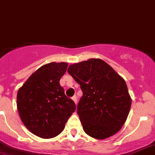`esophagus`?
I'll return each instance as SVG.
<instances>
[{"label":"esophagus","instance_id":"obj_1","mask_svg":"<svg viewBox=\"0 0 155 155\" xmlns=\"http://www.w3.org/2000/svg\"><path fill=\"white\" fill-rule=\"evenodd\" d=\"M72 100H73V101L75 102V103H76V104H77V97H76V95H75V96L72 97Z\"/></svg>","mask_w":155,"mask_h":155}]
</instances>
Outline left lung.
Instances as JSON below:
<instances>
[{
	"label": "left lung",
	"instance_id": "1",
	"mask_svg": "<svg viewBox=\"0 0 155 155\" xmlns=\"http://www.w3.org/2000/svg\"><path fill=\"white\" fill-rule=\"evenodd\" d=\"M68 72L83 91L77 113L84 132L99 140L118 133L131 107V97L124 79L109 64L98 58L71 64Z\"/></svg>",
	"mask_w": 155,
	"mask_h": 155
}]
</instances>
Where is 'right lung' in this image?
I'll list each match as a JSON object with an SVG mask.
<instances>
[{
	"label": "right lung",
	"mask_w": 155,
	"mask_h": 155,
	"mask_svg": "<svg viewBox=\"0 0 155 155\" xmlns=\"http://www.w3.org/2000/svg\"><path fill=\"white\" fill-rule=\"evenodd\" d=\"M68 64H44L29 76L17 94V107L28 130L44 139L61 134L76 110V104L64 94L59 81Z\"/></svg>",
	"instance_id": "obj_1"
}]
</instances>
